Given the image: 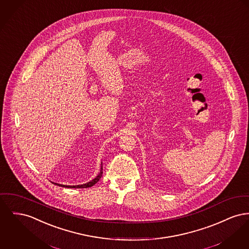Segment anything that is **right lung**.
<instances>
[{
    "label": "right lung",
    "mask_w": 249,
    "mask_h": 249,
    "mask_svg": "<svg viewBox=\"0 0 249 249\" xmlns=\"http://www.w3.org/2000/svg\"><path fill=\"white\" fill-rule=\"evenodd\" d=\"M103 173V165H102V168H101V172H100V174L97 176L94 179H92L91 181L88 182V183H85V184H82V185H75V186L62 185V184H58V183H53V184H56V185H58V186H62V187H67V188H88V187H91V186H93L95 183H97V182L100 180V178H102Z\"/></svg>",
    "instance_id": "add662e5"
}]
</instances>
